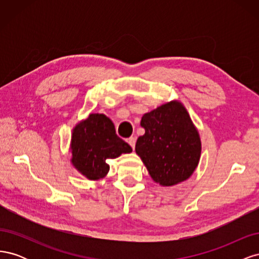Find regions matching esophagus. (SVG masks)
I'll list each match as a JSON object with an SVG mask.
<instances>
[{"mask_svg":"<svg viewBox=\"0 0 259 259\" xmlns=\"http://www.w3.org/2000/svg\"><path fill=\"white\" fill-rule=\"evenodd\" d=\"M127 143H128V145L134 149L135 148V145H136V138L135 137H130V138H127Z\"/></svg>","mask_w":259,"mask_h":259,"instance_id":"1","label":"esophagus"}]
</instances>
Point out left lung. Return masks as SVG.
<instances>
[{"label":"left lung","mask_w":259,"mask_h":259,"mask_svg":"<svg viewBox=\"0 0 259 259\" xmlns=\"http://www.w3.org/2000/svg\"><path fill=\"white\" fill-rule=\"evenodd\" d=\"M145 134L136 153L155 183L169 187L189 178L198 166L201 140L185 107L170 101L143 115Z\"/></svg>","instance_id":"1"}]
</instances>
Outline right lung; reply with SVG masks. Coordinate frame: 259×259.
Segmentation results:
<instances>
[{
  "instance_id": "obj_1",
  "label": "right lung",
  "mask_w": 259,
  "mask_h": 259,
  "mask_svg": "<svg viewBox=\"0 0 259 259\" xmlns=\"http://www.w3.org/2000/svg\"><path fill=\"white\" fill-rule=\"evenodd\" d=\"M71 162L91 180L103 178L109 171L107 159L132 152V147L115 134L112 121L105 114L92 113L76 125L71 139Z\"/></svg>"
}]
</instances>
